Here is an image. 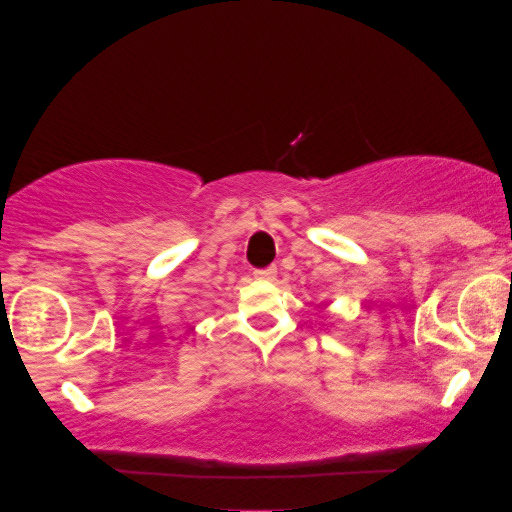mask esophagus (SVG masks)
<instances>
[{
  "mask_svg": "<svg viewBox=\"0 0 512 512\" xmlns=\"http://www.w3.org/2000/svg\"><path fill=\"white\" fill-rule=\"evenodd\" d=\"M254 277L270 282V279L277 277V268H275V265H268V268H258V270H254Z\"/></svg>",
  "mask_w": 512,
  "mask_h": 512,
  "instance_id": "1",
  "label": "esophagus"
}]
</instances>
